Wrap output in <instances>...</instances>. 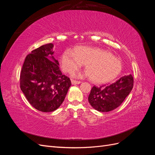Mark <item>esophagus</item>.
I'll return each mask as SVG.
<instances>
[{
  "label": "esophagus",
  "instance_id": "34e87169",
  "mask_svg": "<svg viewBox=\"0 0 155 155\" xmlns=\"http://www.w3.org/2000/svg\"><path fill=\"white\" fill-rule=\"evenodd\" d=\"M71 83L72 85H77V84L81 83V81H75V80H72Z\"/></svg>",
  "mask_w": 155,
  "mask_h": 155
}]
</instances>
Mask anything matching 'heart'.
<instances>
[{"mask_svg":"<svg viewBox=\"0 0 155 155\" xmlns=\"http://www.w3.org/2000/svg\"><path fill=\"white\" fill-rule=\"evenodd\" d=\"M61 66L65 72L72 74L84 64L87 71L74 74L75 77H89L94 83L105 84L113 81L120 74L122 65L120 61L109 51L99 48L79 46L75 51H64L61 56Z\"/></svg>","mask_w":155,"mask_h":155,"instance_id":"obj_1","label":"heart"}]
</instances>
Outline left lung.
Segmentation results:
<instances>
[{"label": "left lung", "instance_id": "left-lung-1", "mask_svg": "<svg viewBox=\"0 0 155 155\" xmlns=\"http://www.w3.org/2000/svg\"><path fill=\"white\" fill-rule=\"evenodd\" d=\"M131 74L120 78L109 86H94L88 96V102L100 112H109L118 107L131 92L133 87Z\"/></svg>", "mask_w": 155, "mask_h": 155}]
</instances>
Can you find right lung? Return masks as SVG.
<instances>
[{"mask_svg":"<svg viewBox=\"0 0 155 155\" xmlns=\"http://www.w3.org/2000/svg\"><path fill=\"white\" fill-rule=\"evenodd\" d=\"M53 48L54 45L48 43L31 51L25 60L20 76L21 89L27 100L45 112L58 109L71 86L53 56Z\"/></svg>","mask_w":155,"mask_h":155,"instance_id":"add662e5","label":"right lung"}]
</instances>
